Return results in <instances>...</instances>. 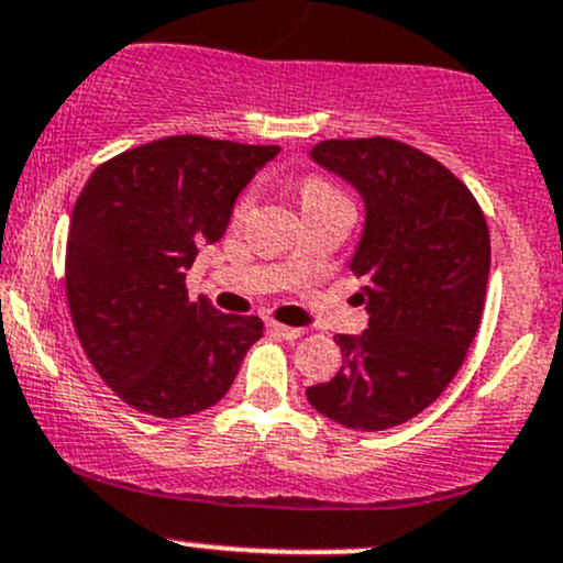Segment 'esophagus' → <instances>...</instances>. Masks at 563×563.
<instances>
[{"label":"esophagus","mask_w":563,"mask_h":563,"mask_svg":"<svg viewBox=\"0 0 563 563\" xmlns=\"http://www.w3.org/2000/svg\"><path fill=\"white\" fill-rule=\"evenodd\" d=\"M269 331L275 333V336H280V339H286V342H294V339H299L301 333V329H291V325H283V323H269Z\"/></svg>","instance_id":"34e87169"}]
</instances>
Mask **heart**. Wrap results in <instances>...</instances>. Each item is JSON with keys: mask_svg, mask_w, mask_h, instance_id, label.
Returning a JSON list of instances; mask_svg holds the SVG:
<instances>
[{"mask_svg": "<svg viewBox=\"0 0 563 563\" xmlns=\"http://www.w3.org/2000/svg\"><path fill=\"white\" fill-rule=\"evenodd\" d=\"M251 202H253V191H245V195L238 200V206H234V213L243 216L251 208ZM329 202H347V200H344L342 191L333 187V184L325 181V178H318V176L305 178V184H301V208L329 206Z\"/></svg>", "mask_w": 563, "mask_h": 563, "instance_id": "b5f03b06", "label": "heart"}]
</instances>
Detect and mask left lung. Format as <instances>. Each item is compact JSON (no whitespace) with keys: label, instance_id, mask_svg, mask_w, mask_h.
Here are the masks:
<instances>
[{"label":"left lung","instance_id":"left-lung-1","mask_svg":"<svg viewBox=\"0 0 563 563\" xmlns=\"http://www.w3.org/2000/svg\"><path fill=\"white\" fill-rule=\"evenodd\" d=\"M312 159L361 191L366 227L352 256L368 329L339 333L342 368L307 387L323 417L387 430L424 411L460 372L481 325L489 227L446 165L395 139H331Z\"/></svg>","mask_w":563,"mask_h":563}]
</instances>
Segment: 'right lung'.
<instances>
[{
  "instance_id": "obj_1",
  "label": "right lung",
  "mask_w": 563,
  "mask_h": 563,
  "mask_svg": "<svg viewBox=\"0 0 563 563\" xmlns=\"http://www.w3.org/2000/svg\"><path fill=\"white\" fill-rule=\"evenodd\" d=\"M280 146L168 135L92 170L71 213L66 299L98 376L133 409L189 417L219 404L256 314H224L191 299L187 269L224 234L245 184Z\"/></svg>"
}]
</instances>
